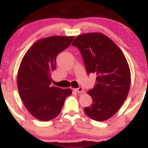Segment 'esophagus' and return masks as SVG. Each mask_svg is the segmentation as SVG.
Returning a JSON list of instances; mask_svg holds the SVG:
<instances>
[{
	"label": "esophagus",
	"instance_id": "1",
	"mask_svg": "<svg viewBox=\"0 0 148 148\" xmlns=\"http://www.w3.org/2000/svg\"><path fill=\"white\" fill-rule=\"evenodd\" d=\"M74 90H75V91L77 92H78L80 94H84V93H85V91H84L83 87H78V88H77V89H75Z\"/></svg>",
	"mask_w": 148,
	"mask_h": 148
}]
</instances>
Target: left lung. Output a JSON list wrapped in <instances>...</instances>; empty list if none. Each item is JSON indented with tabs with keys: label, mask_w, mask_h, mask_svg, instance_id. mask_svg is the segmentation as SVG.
<instances>
[{
	"label": "left lung",
	"mask_w": 148,
	"mask_h": 148,
	"mask_svg": "<svg viewBox=\"0 0 148 148\" xmlns=\"http://www.w3.org/2000/svg\"><path fill=\"white\" fill-rule=\"evenodd\" d=\"M72 45L80 50L88 73L97 75L96 84L87 94L92 104L84 109L87 116L102 121L113 116L128 96L131 72L123 52L101 33L77 36Z\"/></svg>",
	"instance_id": "8db88e82"
}]
</instances>
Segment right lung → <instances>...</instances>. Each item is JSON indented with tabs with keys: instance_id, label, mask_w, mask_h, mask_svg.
<instances>
[{
	"instance_id": "obj_1",
	"label": "right lung",
	"mask_w": 148,
	"mask_h": 148,
	"mask_svg": "<svg viewBox=\"0 0 148 148\" xmlns=\"http://www.w3.org/2000/svg\"><path fill=\"white\" fill-rule=\"evenodd\" d=\"M74 36H53L36 42L24 56L17 73V87L25 107L43 121L61 112L71 89L51 86V73L56 67V56L67 49Z\"/></svg>"
}]
</instances>
